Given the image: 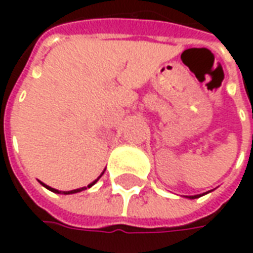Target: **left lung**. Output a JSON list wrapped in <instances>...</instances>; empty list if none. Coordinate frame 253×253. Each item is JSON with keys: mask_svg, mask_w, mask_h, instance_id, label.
<instances>
[{"mask_svg": "<svg viewBox=\"0 0 253 253\" xmlns=\"http://www.w3.org/2000/svg\"><path fill=\"white\" fill-rule=\"evenodd\" d=\"M101 175H103V173H101ZM101 175H100V176H101ZM100 176H99V177H97V179H96V180L92 181V183H90V184H89L88 188H90V187L93 186V184H94V183H96V181L99 180V179H100ZM38 181H39V180H38ZM39 183H41V184H42V186H43V187H46L47 190L52 191V192H57V194H61V191L55 190V188H51V187H50V186H47V184H44V183H42V181H39ZM84 190H86V187H83V188H77V190H73V191H65V192H63V194H66V195H69V194H76V192H80V191H84Z\"/></svg>", "mask_w": 253, "mask_h": 253, "instance_id": "1", "label": "left lung"}]
</instances>
